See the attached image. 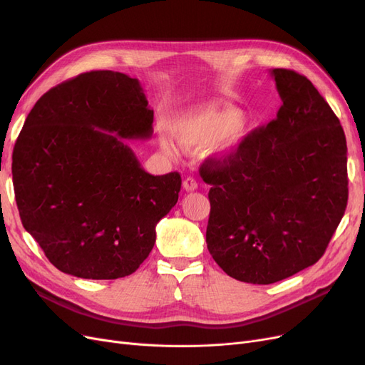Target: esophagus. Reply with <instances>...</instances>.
Segmentation results:
<instances>
[{"mask_svg":"<svg viewBox=\"0 0 365 365\" xmlns=\"http://www.w3.org/2000/svg\"><path fill=\"white\" fill-rule=\"evenodd\" d=\"M182 187H184L185 192H193V190L197 189V182H196L193 176H187V178L182 182Z\"/></svg>","mask_w":365,"mask_h":365,"instance_id":"1","label":"esophagus"}]
</instances>
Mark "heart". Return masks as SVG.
<instances>
[{
    "label": "heart",
    "mask_w": 365,
    "mask_h": 365,
    "mask_svg": "<svg viewBox=\"0 0 365 365\" xmlns=\"http://www.w3.org/2000/svg\"><path fill=\"white\" fill-rule=\"evenodd\" d=\"M247 132L245 120L233 108H210L207 111L190 114L175 125V137L185 148H207L220 138L219 150L233 152ZM163 152L173 157L175 149L168 138H160Z\"/></svg>",
    "instance_id": "heart-1"
}]
</instances>
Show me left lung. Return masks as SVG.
Masks as SVG:
<instances>
[{
	"label": "left lung",
	"mask_w": 365,
	"mask_h": 365,
	"mask_svg": "<svg viewBox=\"0 0 365 365\" xmlns=\"http://www.w3.org/2000/svg\"><path fill=\"white\" fill-rule=\"evenodd\" d=\"M282 106L237 149L208 158L207 248L230 277L269 284L317 263L349 200L346 135L307 77L274 68Z\"/></svg>",
	"instance_id": "left-lung-1"
}]
</instances>
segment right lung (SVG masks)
Masks as SVG:
<instances>
[{
	"mask_svg": "<svg viewBox=\"0 0 365 365\" xmlns=\"http://www.w3.org/2000/svg\"><path fill=\"white\" fill-rule=\"evenodd\" d=\"M152 123L140 82L109 70L62 82L33 106L14 148L15 200L59 271L113 280L149 256L181 190L178 172L148 173L121 140H148Z\"/></svg>",
	"mask_w": 365,
	"mask_h": 365,
	"instance_id": "1",
	"label": "right lung"
}]
</instances>
